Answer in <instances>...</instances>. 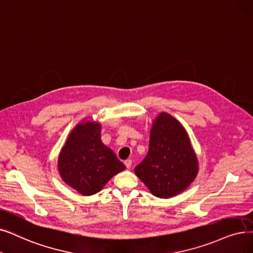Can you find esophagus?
Here are the masks:
<instances>
[{
	"label": "esophagus",
	"mask_w": 253,
	"mask_h": 253,
	"mask_svg": "<svg viewBox=\"0 0 253 253\" xmlns=\"http://www.w3.org/2000/svg\"><path fill=\"white\" fill-rule=\"evenodd\" d=\"M124 163H125V166H126L127 169H130L131 166H132V160H131V159H127V160H125Z\"/></svg>",
	"instance_id": "esophagus-1"
}]
</instances>
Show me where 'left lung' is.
<instances>
[{
	"mask_svg": "<svg viewBox=\"0 0 253 253\" xmlns=\"http://www.w3.org/2000/svg\"><path fill=\"white\" fill-rule=\"evenodd\" d=\"M150 192L169 199L187 189L199 173V160L187 131L168 113L153 120L149 151L134 169Z\"/></svg>",
	"mask_w": 253,
	"mask_h": 253,
	"instance_id": "left-lung-1",
	"label": "left lung"
}]
</instances>
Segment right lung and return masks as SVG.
<instances>
[{
  "label": "right lung",
  "mask_w": 253,
  "mask_h": 253,
  "mask_svg": "<svg viewBox=\"0 0 253 253\" xmlns=\"http://www.w3.org/2000/svg\"><path fill=\"white\" fill-rule=\"evenodd\" d=\"M126 169L101 140V124L84 119L69 133L58 158L62 180L79 193L99 192L114 175Z\"/></svg>",
  "instance_id": "obj_1"
}]
</instances>
